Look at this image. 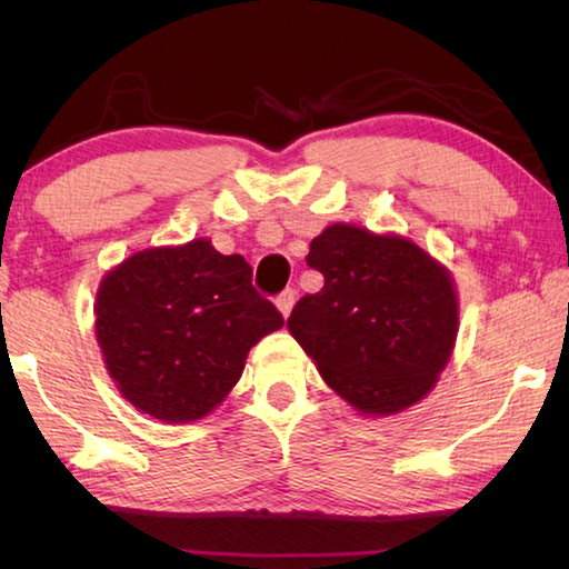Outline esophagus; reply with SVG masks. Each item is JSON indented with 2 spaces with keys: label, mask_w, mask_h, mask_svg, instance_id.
Instances as JSON below:
<instances>
[{
  "label": "esophagus",
  "mask_w": 569,
  "mask_h": 569,
  "mask_svg": "<svg viewBox=\"0 0 569 569\" xmlns=\"http://www.w3.org/2000/svg\"><path fill=\"white\" fill-rule=\"evenodd\" d=\"M293 303H296V291H293V288H286V291L276 298L278 311H281V313L286 316V319H288V313H291Z\"/></svg>",
  "instance_id": "esophagus-1"
}]
</instances>
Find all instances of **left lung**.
<instances>
[{
    "mask_svg": "<svg viewBox=\"0 0 569 569\" xmlns=\"http://www.w3.org/2000/svg\"><path fill=\"white\" fill-rule=\"evenodd\" d=\"M306 263L323 276L288 331L323 381L361 413L403 411L427 397L455 349L459 303L449 273L399 236L336 223Z\"/></svg>",
    "mask_w": 569,
    "mask_h": 569,
    "instance_id": "8db88e82",
    "label": "left lung"
}]
</instances>
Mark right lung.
<instances>
[{
  "mask_svg": "<svg viewBox=\"0 0 569 569\" xmlns=\"http://www.w3.org/2000/svg\"><path fill=\"white\" fill-rule=\"evenodd\" d=\"M243 256L198 238L148 248L104 276L94 331L112 381L142 413L203 419L236 387L248 351L283 326Z\"/></svg>",
  "mask_w": 569,
  "mask_h": 569,
  "instance_id": "obj_1",
  "label": "right lung"
}]
</instances>
